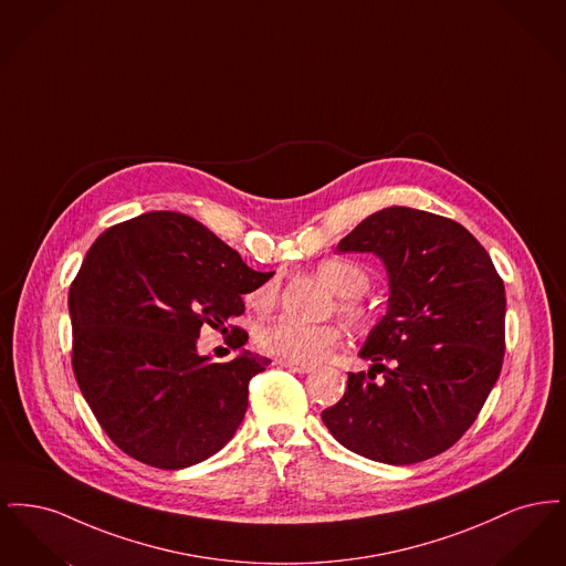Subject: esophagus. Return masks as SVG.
<instances>
[{
  "label": "esophagus",
  "mask_w": 566,
  "mask_h": 566,
  "mask_svg": "<svg viewBox=\"0 0 566 566\" xmlns=\"http://www.w3.org/2000/svg\"><path fill=\"white\" fill-rule=\"evenodd\" d=\"M277 365L284 367V369H291V371H295V374H310V371H314V365H298V363L284 360V358H280Z\"/></svg>",
  "instance_id": "1"
}]
</instances>
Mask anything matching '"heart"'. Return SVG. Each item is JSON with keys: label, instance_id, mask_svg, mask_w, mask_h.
<instances>
[{"label": "heart", "instance_id": "obj_1", "mask_svg": "<svg viewBox=\"0 0 566 566\" xmlns=\"http://www.w3.org/2000/svg\"><path fill=\"white\" fill-rule=\"evenodd\" d=\"M318 273L326 284L339 295V314L356 328H369L374 324V310L360 298L369 289V273L352 259H326L318 265ZM280 284L275 277L263 282L248 296L256 310H270L277 301ZM344 342V333L337 324H303L293 318H275L259 326V348L284 360L298 365H314L324 360Z\"/></svg>", "mask_w": 566, "mask_h": 566}]
</instances>
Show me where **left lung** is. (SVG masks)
<instances>
[{"instance_id": "obj_1", "label": "left lung", "mask_w": 566, "mask_h": 566, "mask_svg": "<svg viewBox=\"0 0 566 566\" xmlns=\"http://www.w3.org/2000/svg\"><path fill=\"white\" fill-rule=\"evenodd\" d=\"M337 250L376 252L390 275V301L360 352L376 365L348 376L342 401L323 411L326 429L386 464L450 450L503 367V277L457 220L401 206L365 218Z\"/></svg>"}]
</instances>
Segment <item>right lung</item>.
I'll list each match as a JSON object with an SVG mask.
<instances>
[{
    "instance_id": "add662e5",
    "label": "right lung",
    "mask_w": 566,
    "mask_h": 566,
    "mask_svg": "<svg viewBox=\"0 0 566 566\" xmlns=\"http://www.w3.org/2000/svg\"><path fill=\"white\" fill-rule=\"evenodd\" d=\"M273 273L250 270L201 222L148 212L106 229L70 289L72 369L82 397L118 450L157 469H185L216 454L242 424L250 379L270 358L229 363L197 354L203 324L231 321L242 295Z\"/></svg>"
}]
</instances>
